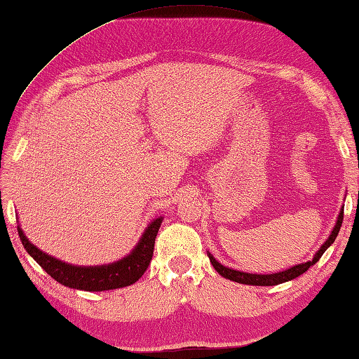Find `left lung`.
Listing matches in <instances>:
<instances>
[{"label": "left lung", "instance_id": "obj_1", "mask_svg": "<svg viewBox=\"0 0 359 359\" xmlns=\"http://www.w3.org/2000/svg\"><path fill=\"white\" fill-rule=\"evenodd\" d=\"M342 218H344V209H341L339 215H338V219H337V224L333 227L330 236L325 240V243L320 247V250L315 253V257L312 261H307V262H301V264L293 266L290 269H285L283 272H276V273H269V275H257V273H245V272H240V270H233V269H229L226 266L219 264V262L213 258V255L207 253L210 258L212 266L215 267V270L221 275L227 278L230 281H235V283H241V284H249V285H276V284H281L285 281H290L294 280V278H298L299 275H302L304 272L312 267L315 262L320 261V258L323 257V253L329 249V247L335 243L338 232L341 229L342 224Z\"/></svg>", "mask_w": 359, "mask_h": 359}]
</instances>
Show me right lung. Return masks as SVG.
I'll use <instances>...</instances> for the list:
<instances>
[{
	"label": "right lung",
	"mask_w": 359,
	"mask_h": 359,
	"mask_svg": "<svg viewBox=\"0 0 359 359\" xmlns=\"http://www.w3.org/2000/svg\"><path fill=\"white\" fill-rule=\"evenodd\" d=\"M161 222V217L150 222L147 229L144 230V233L141 235L138 244L135 245V249L127 255V257L112 262V264L102 266L67 264V262H62L57 258L50 257V255L44 253L43 250H39L36 245H34L27 240V236L24 235L20 226L18 235L24 249L27 250L30 257L34 258L55 281H58L60 284L70 289L86 292H104L126 287V285L137 283L140 278L144 275L150 264V259L154 257L155 238Z\"/></svg>",
	"instance_id": "1"
}]
</instances>
